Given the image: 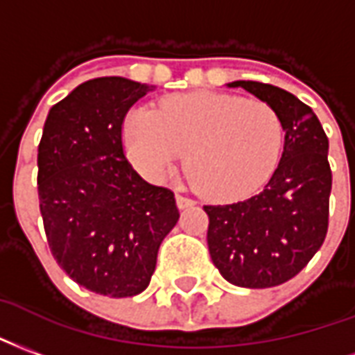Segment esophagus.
<instances>
[{"instance_id": "1", "label": "esophagus", "mask_w": 355, "mask_h": 355, "mask_svg": "<svg viewBox=\"0 0 355 355\" xmlns=\"http://www.w3.org/2000/svg\"><path fill=\"white\" fill-rule=\"evenodd\" d=\"M175 204H178V208L180 209H185V208H191V206H195V200H193V198H189V196L175 195Z\"/></svg>"}]
</instances>
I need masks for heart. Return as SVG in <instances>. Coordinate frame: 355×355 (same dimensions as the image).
<instances>
[{
  "instance_id": "1",
  "label": "heart",
  "mask_w": 355,
  "mask_h": 355,
  "mask_svg": "<svg viewBox=\"0 0 355 355\" xmlns=\"http://www.w3.org/2000/svg\"><path fill=\"white\" fill-rule=\"evenodd\" d=\"M128 157L147 180L160 181L185 155V168L209 200H236L261 187L278 166L284 124L272 105L240 96L195 92L159 111L126 117Z\"/></svg>"
}]
</instances>
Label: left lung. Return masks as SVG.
I'll use <instances>...</instances> for the list:
<instances>
[{
  "label": "left lung",
  "instance_id": "left-lung-1",
  "mask_svg": "<svg viewBox=\"0 0 355 355\" xmlns=\"http://www.w3.org/2000/svg\"><path fill=\"white\" fill-rule=\"evenodd\" d=\"M280 115L286 141L265 189L248 200L204 206L208 248L217 270L238 287L280 286L301 272L327 234L331 195L329 139L314 111L284 89L232 81Z\"/></svg>",
  "mask_w": 355,
  "mask_h": 355
}]
</instances>
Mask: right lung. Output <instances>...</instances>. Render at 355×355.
Returning <instances> with one entry per match:
<instances>
[{"mask_svg": "<svg viewBox=\"0 0 355 355\" xmlns=\"http://www.w3.org/2000/svg\"><path fill=\"white\" fill-rule=\"evenodd\" d=\"M155 87L124 77L83 83L46 115L37 191L54 259L94 293L134 297L175 227L174 193L141 180L123 151V121Z\"/></svg>", "mask_w": 355, "mask_h": 355, "instance_id": "right-lung-1", "label": "right lung"}]
</instances>
